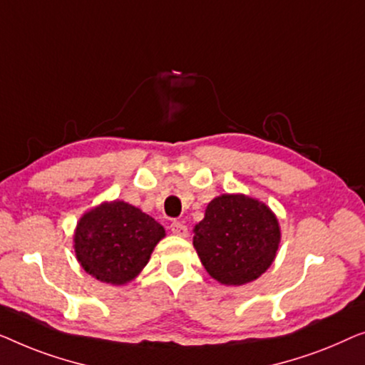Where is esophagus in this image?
<instances>
[{"mask_svg":"<svg viewBox=\"0 0 365 365\" xmlns=\"http://www.w3.org/2000/svg\"><path fill=\"white\" fill-rule=\"evenodd\" d=\"M170 230H172V233L177 235V236H187L188 235V228L185 227L182 222H173L170 225Z\"/></svg>","mask_w":365,"mask_h":365,"instance_id":"obj_1","label":"esophagus"}]
</instances>
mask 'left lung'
<instances>
[{
	"instance_id": "1",
	"label": "left lung",
	"mask_w": 365,
	"mask_h": 365,
	"mask_svg": "<svg viewBox=\"0 0 365 365\" xmlns=\"http://www.w3.org/2000/svg\"><path fill=\"white\" fill-rule=\"evenodd\" d=\"M193 233L205 269L228 286L259 278L274 261L281 241L276 215L259 200L241 193L213 198Z\"/></svg>"
}]
</instances>
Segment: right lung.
I'll return each mask as SVG.
<instances>
[{"label":"right lung","instance_id":"1","mask_svg":"<svg viewBox=\"0 0 365 365\" xmlns=\"http://www.w3.org/2000/svg\"><path fill=\"white\" fill-rule=\"evenodd\" d=\"M165 230L125 202H107L82 215L74 233L76 258L107 284H125L148 263Z\"/></svg>","mask_w":365,"mask_h":365}]
</instances>
